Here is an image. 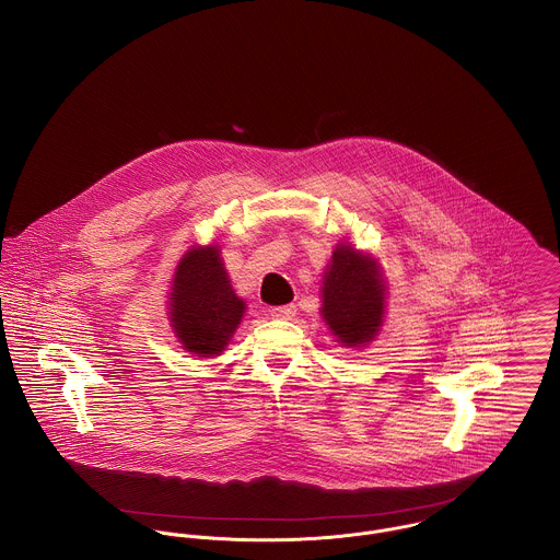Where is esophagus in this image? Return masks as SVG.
Wrapping results in <instances>:
<instances>
[{
    "mask_svg": "<svg viewBox=\"0 0 560 560\" xmlns=\"http://www.w3.org/2000/svg\"><path fill=\"white\" fill-rule=\"evenodd\" d=\"M269 315L273 319H293L298 315V308L293 304H287V306H276L269 311Z\"/></svg>",
    "mask_w": 560,
    "mask_h": 560,
    "instance_id": "esophagus-1",
    "label": "esophagus"
}]
</instances>
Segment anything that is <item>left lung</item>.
<instances>
[{
  "label": "left lung",
  "mask_w": 560,
  "mask_h": 560,
  "mask_svg": "<svg viewBox=\"0 0 560 560\" xmlns=\"http://www.w3.org/2000/svg\"><path fill=\"white\" fill-rule=\"evenodd\" d=\"M388 284L380 260L351 243H338L323 271L320 317L340 347L360 349L382 331Z\"/></svg>",
  "instance_id": "8db88e82"
}]
</instances>
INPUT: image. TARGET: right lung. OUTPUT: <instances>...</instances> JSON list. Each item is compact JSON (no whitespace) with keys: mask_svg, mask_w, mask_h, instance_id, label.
Wrapping results in <instances>:
<instances>
[{"mask_svg":"<svg viewBox=\"0 0 560 560\" xmlns=\"http://www.w3.org/2000/svg\"><path fill=\"white\" fill-rule=\"evenodd\" d=\"M245 302L235 293L220 245H191L178 260L167 295V319L178 345L198 358L220 355L233 340Z\"/></svg>","mask_w":560,"mask_h":560,"instance_id":"1","label":"right lung"}]
</instances>
